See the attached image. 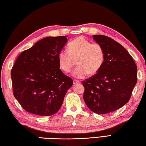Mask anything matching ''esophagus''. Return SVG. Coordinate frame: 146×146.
<instances>
[{
  "label": "esophagus",
  "instance_id": "1",
  "mask_svg": "<svg viewBox=\"0 0 146 146\" xmlns=\"http://www.w3.org/2000/svg\"><path fill=\"white\" fill-rule=\"evenodd\" d=\"M81 83L80 82V81H78V80H74L73 81V84L74 85H78V84H80Z\"/></svg>",
  "mask_w": 146,
  "mask_h": 146
}]
</instances>
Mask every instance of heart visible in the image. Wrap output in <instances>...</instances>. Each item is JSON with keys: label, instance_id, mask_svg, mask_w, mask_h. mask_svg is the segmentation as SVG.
<instances>
[{"label": "heart", "instance_id": "1", "mask_svg": "<svg viewBox=\"0 0 146 146\" xmlns=\"http://www.w3.org/2000/svg\"><path fill=\"white\" fill-rule=\"evenodd\" d=\"M58 60L60 68L65 72L71 70L76 61L78 66L72 75L75 78L83 79L98 72L104 63V51L99 43H92L85 37L80 36L69 43L68 51H60Z\"/></svg>", "mask_w": 146, "mask_h": 146}]
</instances>
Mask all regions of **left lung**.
I'll return each instance as SVG.
<instances>
[{
    "mask_svg": "<svg viewBox=\"0 0 146 146\" xmlns=\"http://www.w3.org/2000/svg\"><path fill=\"white\" fill-rule=\"evenodd\" d=\"M104 51L103 66L95 75L83 81V99L98 114H106L129 101L137 82V66L123 46L111 38L94 35Z\"/></svg>",
    "mask_w": 146,
    "mask_h": 146,
    "instance_id": "obj_1",
    "label": "left lung"
}]
</instances>
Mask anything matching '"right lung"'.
Returning a JSON list of instances; mask_svg holds the SVG:
<instances>
[{
  "instance_id": "obj_1",
  "label": "right lung",
  "mask_w": 146,
  "mask_h": 146,
  "mask_svg": "<svg viewBox=\"0 0 146 146\" xmlns=\"http://www.w3.org/2000/svg\"><path fill=\"white\" fill-rule=\"evenodd\" d=\"M67 42L65 36L40 40L18 56L11 71L13 95L29 113L55 114L73 81L60 69L58 56Z\"/></svg>"
}]
</instances>
